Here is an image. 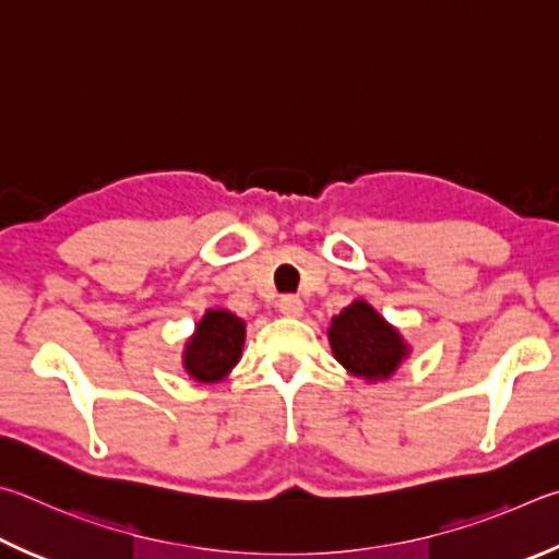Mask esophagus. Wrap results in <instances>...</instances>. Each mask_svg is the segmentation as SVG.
<instances>
[{
    "label": "esophagus",
    "instance_id": "esophagus-1",
    "mask_svg": "<svg viewBox=\"0 0 559 559\" xmlns=\"http://www.w3.org/2000/svg\"><path fill=\"white\" fill-rule=\"evenodd\" d=\"M277 307H280L282 314L292 317V319H297V317L305 314V305H301V299H299V297H292V295L282 297V299L277 301Z\"/></svg>",
    "mask_w": 559,
    "mask_h": 559
}]
</instances>
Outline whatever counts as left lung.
I'll use <instances>...</instances> for the list:
<instances>
[{
	"label": "left lung",
	"instance_id": "1",
	"mask_svg": "<svg viewBox=\"0 0 559 559\" xmlns=\"http://www.w3.org/2000/svg\"><path fill=\"white\" fill-rule=\"evenodd\" d=\"M329 344L338 364L368 383L390 378L409 356L400 331L364 299H356L331 319Z\"/></svg>",
	"mask_w": 559,
	"mask_h": 559
}]
</instances>
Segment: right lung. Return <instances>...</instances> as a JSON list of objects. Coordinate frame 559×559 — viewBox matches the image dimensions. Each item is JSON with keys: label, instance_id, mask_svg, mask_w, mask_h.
I'll use <instances>...</instances> for the list:
<instances>
[{"label": "right lung", "instance_id": "1", "mask_svg": "<svg viewBox=\"0 0 559 559\" xmlns=\"http://www.w3.org/2000/svg\"><path fill=\"white\" fill-rule=\"evenodd\" d=\"M245 324L230 311L209 309L186 341L183 368L199 383H218L242 356Z\"/></svg>", "mask_w": 559, "mask_h": 559}]
</instances>
